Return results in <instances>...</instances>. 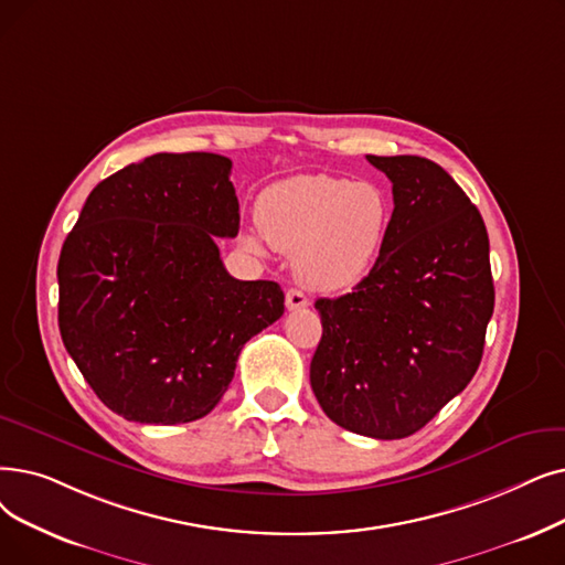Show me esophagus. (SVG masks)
I'll return each instance as SVG.
<instances>
[{
  "instance_id": "esophagus-1",
  "label": "esophagus",
  "mask_w": 565,
  "mask_h": 565,
  "mask_svg": "<svg viewBox=\"0 0 565 565\" xmlns=\"http://www.w3.org/2000/svg\"><path fill=\"white\" fill-rule=\"evenodd\" d=\"M286 307H288L290 311H298V309L309 307V300H307V296H305L302 290L290 288V290L286 292Z\"/></svg>"
}]
</instances>
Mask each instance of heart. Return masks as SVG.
<instances>
[{
    "label": "heart",
    "mask_w": 565,
    "mask_h": 565,
    "mask_svg": "<svg viewBox=\"0 0 565 565\" xmlns=\"http://www.w3.org/2000/svg\"><path fill=\"white\" fill-rule=\"evenodd\" d=\"M392 216V201L374 182L334 175H292L263 189L256 203L260 237L279 252L296 254L302 284L339 292L353 288L376 260ZM260 237L244 244L260 249Z\"/></svg>",
    "instance_id": "obj_1"
}]
</instances>
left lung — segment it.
I'll list each match as a JSON object with an SVG mask.
<instances>
[{
    "mask_svg": "<svg viewBox=\"0 0 565 565\" xmlns=\"http://www.w3.org/2000/svg\"><path fill=\"white\" fill-rule=\"evenodd\" d=\"M395 210L374 267L337 300H316L323 337L311 390L339 427L406 438L469 385L494 311L478 207L438 163L374 157Z\"/></svg>",
    "mask_w": 565,
    "mask_h": 565,
    "instance_id": "8db88e82",
    "label": "left lung"
}]
</instances>
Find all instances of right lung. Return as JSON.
<instances>
[{
    "mask_svg": "<svg viewBox=\"0 0 565 565\" xmlns=\"http://www.w3.org/2000/svg\"><path fill=\"white\" fill-rule=\"evenodd\" d=\"M233 161L152 154L94 186L57 263L60 332L110 411L142 425L207 415L239 351L284 313L275 281L226 273L216 237H235Z\"/></svg>",
    "mask_w": 565,
    "mask_h": 565,
    "instance_id": "add662e5",
    "label": "right lung"
}]
</instances>
